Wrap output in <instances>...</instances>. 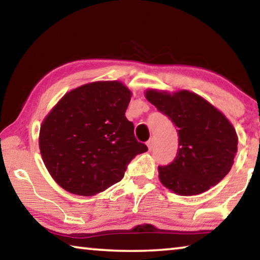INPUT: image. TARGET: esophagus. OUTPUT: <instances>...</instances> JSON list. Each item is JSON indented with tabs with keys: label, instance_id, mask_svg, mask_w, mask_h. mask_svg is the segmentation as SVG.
<instances>
[{
	"label": "esophagus",
	"instance_id": "esophagus-1",
	"mask_svg": "<svg viewBox=\"0 0 260 260\" xmlns=\"http://www.w3.org/2000/svg\"><path fill=\"white\" fill-rule=\"evenodd\" d=\"M154 145H155L154 139H150V140H148V141H147V147H148V149H149V150H151L152 148H154Z\"/></svg>",
	"mask_w": 260,
	"mask_h": 260
}]
</instances>
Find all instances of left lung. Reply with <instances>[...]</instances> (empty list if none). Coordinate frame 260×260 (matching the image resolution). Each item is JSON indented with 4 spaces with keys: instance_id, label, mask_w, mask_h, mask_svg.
I'll return each instance as SVG.
<instances>
[{
    "instance_id": "left-lung-1",
    "label": "left lung",
    "mask_w": 260,
    "mask_h": 260,
    "mask_svg": "<svg viewBox=\"0 0 260 260\" xmlns=\"http://www.w3.org/2000/svg\"><path fill=\"white\" fill-rule=\"evenodd\" d=\"M146 98L170 119L178 132V150L158 167L160 183L180 196L200 194L220 183L237 151L236 131L219 110L198 94L148 90Z\"/></svg>"
}]
</instances>
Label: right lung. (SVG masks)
Segmentation results:
<instances>
[{"label": "right lung", "instance_id": "obj_1", "mask_svg": "<svg viewBox=\"0 0 260 260\" xmlns=\"http://www.w3.org/2000/svg\"><path fill=\"white\" fill-rule=\"evenodd\" d=\"M132 93L120 82L84 84L66 93L40 127L41 157L66 191L93 196L120 182L129 162L148 150L125 112Z\"/></svg>", "mask_w": 260, "mask_h": 260}]
</instances>
